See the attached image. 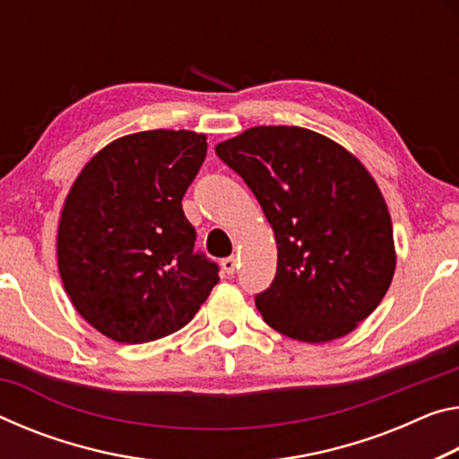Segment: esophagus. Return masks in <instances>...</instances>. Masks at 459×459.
<instances>
[{
	"label": "esophagus",
	"instance_id": "obj_1",
	"mask_svg": "<svg viewBox=\"0 0 459 459\" xmlns=\"http://www.w3.org/2000/svg\"><path fill=\"white\" fill-rule=\"evenodd\" d=\"M222 269H224V272H227L229 275L235 273V272H237V257L222 259Z\"/></svg>",
	"mask_w": 459,
	"mask_h": 459
}]
</instances>
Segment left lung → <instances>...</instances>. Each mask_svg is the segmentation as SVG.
<instances>
[{
    "label": "left lung",
    "instance_id": "left-lung-1",
    "mask_svg": "<svg viewBox=\"0 0 459 459\" xmlns=\"http://www.w3.org/2000/svg\"><path fill=\"white\" fill-rule=\"evenodd\" d=\"M216 155L255 194L278 243L275 278L255 296L264 321L302 343L358 329L396 269L386 200L359 159L300 126H253Z\"/></svg>",
    "mask_w": 459,
    "mask_h": 459
}]
</instances>
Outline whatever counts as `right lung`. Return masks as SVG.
Returning a JSON list of instances; mask_svg holds the SVG:
<instances>
[{
  "mask_svg": "<svg viewBox=\"0 0 459 459\" xmlns=\"http://www.w3.org/2000/svg\"><path fill=\"white\" fill-rule=\"evenodd\" d=\"M206 149L192 130H144L106 144L73 181L59 273L73 307L108 339L136 345L179 331L218 283L181 208Z\"/></svg>",
  "mask_w": 459,
  "mask_h": 459,
  "instance_id": "add662e5",
  "label": "right lung"
}]
</instances>
